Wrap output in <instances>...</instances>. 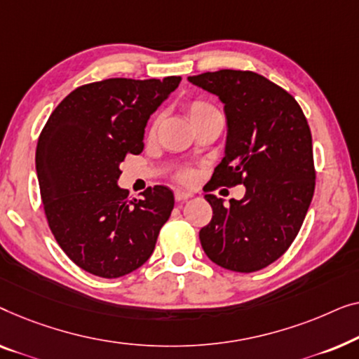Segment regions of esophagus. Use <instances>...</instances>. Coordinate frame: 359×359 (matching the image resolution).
Segmentation results:
<instances>
[{
  "mask_svg": "<svg viewBox=\"0 0 359 359\" xmlns=\"http://www.w3.org/2000/svg\"><path fill=\"white\" fill-rule=\"evenodd\" d=\"M191 196H194V195L189 194V191H182V190H177V191H175V200H177V201L190 200Z\"/></svg>",
  "mask_w": 359,
  "mask_h": 359,
  "instance_id": "esophagus-1",
  "label": "esophagus"
}]
</instances>
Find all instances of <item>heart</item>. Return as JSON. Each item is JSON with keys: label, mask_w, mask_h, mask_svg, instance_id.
Instances as JSON below:
<instances>
[{"label": "heart", "mask_w": 359, "mask_h": 359, "mask_svg": "<svg viewBox=\"0 0 359 359\" xmlns=\"http://www.w3.org/2000/svg\"><path fill=\"white\" fill-rule=\"evenodd\" d=\"M185 110H187V115H189L191 123H195L196 120L206 117V115L218 112V110H216L213 105L205 102V100H191V102L185 105ZM158 125H159V120H154L153 125H151V130H149L151 135L156 133V128H158ZM177 177H179L180 182H184V184H190V182H194L195 175H194V172H190V170H182Z\"/></svg>", "instance_id": "1"}]
</instances>
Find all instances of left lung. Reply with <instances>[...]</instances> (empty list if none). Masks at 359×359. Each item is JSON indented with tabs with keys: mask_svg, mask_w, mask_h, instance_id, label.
I'll use <instances>...</instances> for the list:
<instances>
[{
	"mask_svg": "<svg viewBox=\"0 0 359 359\" xmlns=\"http://www.w3.org/2000/svg\"><path fill=\"white\" fill-rule=\"evenodd\" d=\"M189 81L224 104V158L210 184L245 187L224 206L205 195L213 218L200 229L211 262L252 273L278 260L299 232L316 189L312 136L299 104L262 74L219 69Z\"/></svg>",
	"mask_w": 359,
	"mask_h": 359,
	"instance_id": "1",
	"label": "left lung"
}]
</instances>
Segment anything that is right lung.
<instances>
[{"instance_id": "obj_1", "label": "right lung", "mask_w": 359, "mask_h": 359, "mask_svg": "<svg viewBox=\"0 0 359 359\" xmlns=\"http://www.w3.org/2000/svg\"><path fill=\"white\" fill-rule=\"evenodd\" d=\"M180 76L110 78L79 86L50 115L35 151L50 231L88 273L118 278L153 254L174 208L164 185L128 200L117 180L127 154L143 151L151 114L177 89Z\"/></svg>"}]
</instances>
